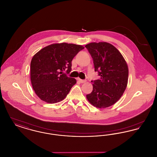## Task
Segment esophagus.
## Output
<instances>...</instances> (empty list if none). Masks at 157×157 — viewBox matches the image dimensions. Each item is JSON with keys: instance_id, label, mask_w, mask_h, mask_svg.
Instances as JSON below:
<instances>
[{"instance_id": "esophagus-1", "label": "esophagus", "mask_w": 157, "mask_h": 157, "mask_svg": "<svg viewBox=\"0 0 157 157\" xmlns=\"http://www.w3.org/2000/svg\"><path fill=\"white\" fill-rule=\"evenodd\" d=\"M78 81H79V82H80V83H85V82H86V81H85V80H83V79H79V78H78Z\"/></svg>"}]
</instances>
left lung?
I'll return each mask as SVG.
<instances>
[{
    "instance_id": "obj_1",
    "label": "left lung",
    "mask_w": 157,
    "mask_h": 157,
    "mask_svg": "<svg viewBox=\"0 0 157 157\" xmlns=\"http://www.w3.org/2000/svg\"><path fill=\"white\" fill-rule=\"evenodd\" d=\"M93 60L95 71L100 78L93 83L92 92L86 98L98 108L116 103L126 89L128 79L127 62L120 51L111 44L92 42L85 45Z\"/></svg>"
}]
</instances>
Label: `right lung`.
<instances>
[{
	"label": "right lung",
	"instance_id": "right-lung-1",
	"mask_svg": "<svg viewBox=\"0 0 157 157\" xmlns=\"http://www.w3.org/2000/svg\"><path fill=\"white\" fill-rule=\"evenodd\" d=\"M82 45L60 43L48 45L40 49L30 62V81L35 94L47 103L59 102L67 96L76 83L68 77L72 60Z\"/></svg>",
	"mask_w": 157,
	"mask_h": 157
}]
</instances>
